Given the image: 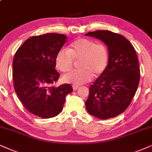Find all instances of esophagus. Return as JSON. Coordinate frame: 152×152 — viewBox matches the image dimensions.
Masks as SVG:
<instances>
[{
    "mask_svg": "<svg viewBox=\"0 0 152 152\" xmlns=\"http://www.w3.org/2000/svg\"><path fill=\"white\" fill-rule=\"evenodd\" d=\"M72 88H73V90H78V89L80 87L78 86H76V85H73Z\"/></svg>",
    "mask_w": 152,
    "mask_h": 152,
    "instance_id": "obj_1",
    "label": "esophagus"
}]
</instances>
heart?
I'll use <instances>...</instances> for the list:
<instances>
[{"label":"heart","instance_id":"1","mask_svg":"<svg viewBox=\"0 0 152 152\" xmlns=\"http://www.w3.org/2000/svg\"><path fill=\"white\" fill-rule=\"evenodd\" d=\"M106 46L88 38H79L72 42L68 48H62L57 53L56 64L62 72L72 68L74 60H79L80 69L63 76V80L69 83L81 85L88 82L93 75L99 76L106 70L108 63Z\"/></svg>","mask_w":152,"mask_h":152}]
</instances>
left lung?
<instances>
[{"label": "left lung", "mask_w": 152, "mask_h": 152, "mask_svg": "<svg viewBox=\"0 0 152 152\" xmlns=\"http://www.w3.org/2000/svg\"><path fill=\"white\" fill-rule=\"evenodd\" d=\"M86 36L102 40L108 46L106 70L90 87L86 102L88 112L101 120L112 118L128 108L140 81V68L132 44L120 34L96 30Z\"/></svg>", "instance_id": "left-lung-1"}]
</instances>
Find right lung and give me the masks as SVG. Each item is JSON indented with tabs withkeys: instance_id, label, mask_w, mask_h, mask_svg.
<instances>
[{
	"instance_id": "1",
	"label": "right lung",
	"mask_w": 152,
	"mask_h": 152,
	"mask_svg": "<svg viewBox=\"0 0 152 152\" xmlns=\"http://www.w3.org/2000/svg\"><path fill=\"white\" fill-rule=\"evenodd\" d=\"M63 34L46 33L28 38L16 52L12 62L14 87L27 110L48 119L62 112L69 84L52 86L60 74L56 58L66 41Z\"/></svg>"
}]
</instances>
